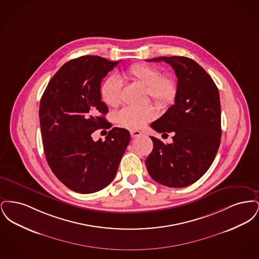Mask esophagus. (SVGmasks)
Instances as JSON below:
<instances>
[{
	"instance_id": "1",
	"label": "esophagus",
	"mask_w": 259,
	"mask_h": 259,
	"mask_svg": "<svg viewBox=\"0 0 259 259\" xmlns=\"http://www.w3.org/2000/svg\"><path fill=\"white\" fill-rule=\"evenodd\" d=\"M130 134H131L132 138H137V137H140V136L142 135V133L140 131H138V130H131Z\"/></svg>"
}]
</instances>
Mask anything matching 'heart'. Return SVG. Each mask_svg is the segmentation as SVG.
I'll return each mask as SVG.
<instances>
[{"instance_id": "1", "label": "heart", "mask_w": 259, "mask_h": 259, "mask_svg": "<svg viewBox=\"0 0 259 259\" xmlns=\"http://www.w3.org/2000/svg\"><path fill=\"white\" fill-rule=\"evenodd\" d=\"M130 78L147 87V94L160 107L174 104L178 95V83L171 75L162 74L158 67L147 63H137L128 68ZM123 82L115 74L107 76L100 87V95L108 106L115 107L120 103ZM152 106L125 107L116 113V121L130 129H140L156 117Z\"/></svg>"}]
</instances>
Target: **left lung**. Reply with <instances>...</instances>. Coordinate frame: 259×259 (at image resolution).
Returning a JSON list of instances; mask_svg holds the SVG:
<instances>
[{
	"instance_id": "1",
	"label": "left lung",
	"mask_w": 259,
	"mask_h": 259,
	"mask_svg": "<svg viewBox=\"0 0 259 259\" xmlns=\"http://www.w3.org/2000/svg\"><path fill=\"white\" fill-rule=\"evenodd\" d=\"M172 66L178 77L175 104L150 124L158 133H172L165 145L150 137L153 149L146 160L149 176L169 187L192 185L208 171L221 145L222 111L219 89L196 62L184 56L157 57Z\"/></svg>"
}]
</instances>
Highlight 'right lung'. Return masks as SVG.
Here are the masks:
<instances>
[{
	"label": "right lung",
	"instance_id": "1",
	"mask_svg": "<svg viewBox=\"0 0 259 259\" xmlns=\"http://www.w3.org/2000/svg\"><path fill=\"white\" fill-rule=\"evenodd\" d=\"M119 63L87 55L65 63L50 79L39 103V125L46 158L63 185L93 193L111 184L130 142V133L114 127L106 140L91 134L109 129L108 106L101 100L102 79Z\"/></svg>",
	"mask_w": 259,
	"mask_h": 259
}]
</instances>
